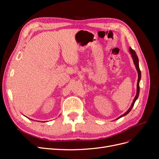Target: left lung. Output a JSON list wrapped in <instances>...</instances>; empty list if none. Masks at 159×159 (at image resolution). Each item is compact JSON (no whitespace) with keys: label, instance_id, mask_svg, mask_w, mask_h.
Wrapping results in <instances>:
<instances>
[{"label":"left lung","instance_id":"8db88e82","mask_svg":"<svg viewBox=\"0 0 159 159\" xmlns=\"http://www.w3.org/2000/svg\"><path fill=\"white\" fill-rule=\"evenodd\" d=\"M129 52L130 53H131V56H132V58L133 60V62H134V66H135L136 67V69H137V71L138 72V81H137V94L135 95V97H134V99H133V102L131 105V107H130V108L127 110V111H126L125 113L123 115H121V116L119 117L117 119L121 118L123 116H125L126 115H127L130 111H131V110L132 109L133 105L134 104V103H135L136 100L137 99L138 97H139V91H140V87H139V81H140L141 80V70L140 69H139V58L137 56V54L136 52H134L132 48H129Z\"/></svg>","mask_w":159,"mask_h":159}]
</instances>
